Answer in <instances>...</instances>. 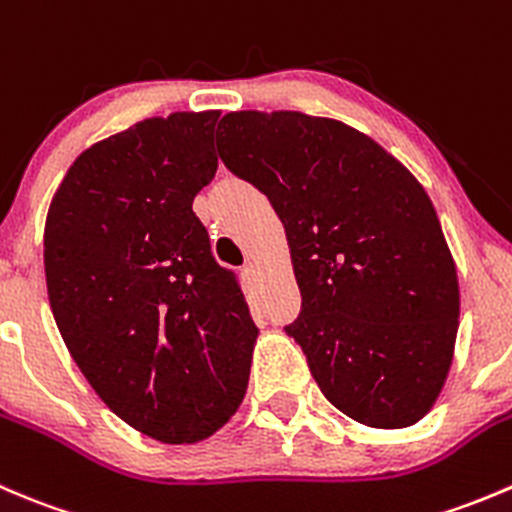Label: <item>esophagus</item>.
I'll return each instance as SVG.
<instances>
[{
  "label": "esophagus",
  "mask_w": 512,
  "mask_h": 512,
  "mask_svg": "<svg viewBox=\"0 0 512 512\" xmlns=\"http://www.w3.org/2000/svg\"><path fill=\"white\" fill-rule=\"evenodd\" d=\"M241 271H244V276L246 278H256L258 276V266L254 261H246L244 263V268H241Z\"/></svg>",
  "instance_id": "esophagus-1"
}]
</instances>
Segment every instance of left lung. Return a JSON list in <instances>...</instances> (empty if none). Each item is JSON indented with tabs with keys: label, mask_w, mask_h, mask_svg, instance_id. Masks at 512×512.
<instances>
[{
	"label": "left lung",
	"mask_w": 512,
	"mask_h": 512,
	"mask_svg": "<svg viewBox=\"0 0 512 512\" xmlns=\"http://www.w3.org/2000/svg\"><path fill=\"white\" fill-rule=\"evenodd\" d=\"M216 149L286 226L301 313L283 331L323 396L371 428L438 398L458 333V276L411 171L361 131L298 111H234Z\"/></svg>",
	"instance_id": "left-lung-1"
}]
</instances>
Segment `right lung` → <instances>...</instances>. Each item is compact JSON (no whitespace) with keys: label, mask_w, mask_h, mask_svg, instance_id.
<instances>
[{"label":"right lung","mask_w":512,"mask_h":512,"mask_svg":"<svg viewBox=\"0 0 512 512\" xmlns=\"http://www.w3.org/2000/svg\"><path fill=\"white\" fill-rule=\"evenodd\" d=\"M216 119L184 111L94 144L44 226L49 303L74 363L161 443H196L234 416L258 336L239 276L191 209L219 166Z\"/></svg>","instance_id":"right-lung-1"}]
</instances>
